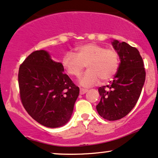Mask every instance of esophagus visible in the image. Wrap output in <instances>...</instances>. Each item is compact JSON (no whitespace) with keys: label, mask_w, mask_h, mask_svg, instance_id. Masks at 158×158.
Here are the masks:
<instances>
[{"label":"esophagus","mask_w":158,"mask_h":158,"mask_svg":"<svg viewBox=\"0 0 158 158\" xmlns=\"http://www.w3.org/2000/svg\"><path fill=\"white\" fill-rule=\"evenodd\" d=\"M87 92H88V89H83V88L80 89V94H85Z\"/></svg>","instance_id":"obj_1"}]
</instances>
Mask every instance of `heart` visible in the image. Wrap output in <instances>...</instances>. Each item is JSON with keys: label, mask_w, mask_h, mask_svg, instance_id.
<instances>
[{"label": "heart", "mask_w": 158, "mask_h": 158, "mask_svg": "<svg viewBox=\"0 0 158 158\" xmlns=\"http://www.w3.org/2000/svg\"><path fill=\"white\" fill-rule=\"evenodd\" d=\"M62 65L69 75L77 77L85 66L89 69L80 79L83 86H92L101 79L106 81L118 72L119 54L114 49H106L94 43L83 44L75 49V53L68 52L62 59Z\"/></svg>", "instance_id": "1"}]
</instances>
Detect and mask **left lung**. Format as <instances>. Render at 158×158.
<instances>
[{
	"mask_svg": "<svg viewBox=\"0 0 158 158\" xmlns=\"http://www.w3.org/2000/svg\"><path fill=\"white\" fill-rule=\"evenodd\" d=\"M112 45L119 54V68L110 84L98 89L101 98L96 106L98 114L109 121L121 119L131 112L146 79L143 60L138 50L117 40Z\"/></svg>",
	"mask_w": 158,
	"mask_h": 158,
	"instance_id": "8db88e82",
	"label": "left lung"
}]
</instances>
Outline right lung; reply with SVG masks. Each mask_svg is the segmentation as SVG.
Here are the masks:
<instances>
[{"label": "right lung", "mask_w": 158, "mask_h": 158, "mask_svg": "<svg viewBox=\"0 0 158 158\" xmlns=\"http://www.w3.org/2000/svg\"><path fill=\"white\" fill-rule=\"evenodd\" d=\"M44 50L35 51L20 64V98L24 109L44 127L56 128L69 121L79 94V87L64 73Z\"/></svg>", "instance_id": "right-lung-1"}]
</instances>
